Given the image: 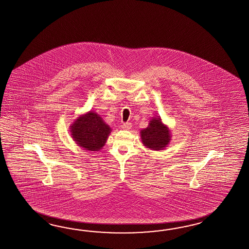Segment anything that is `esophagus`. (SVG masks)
Wrapping results in <instances>:
<instances>
[{
  "instance_id": "34e87169",
  "label": "esophagus",
  "mask_w": 249,
  "mask_h": 249,
  "mask_svg": "<svg viewBox=\"0 0 249 249\" xmlns=\"http://www.w3.org/2000/svg\"><path fill=\"white\" fill-rule=\"evenodd\" d=\"M121 127L123 128L124 130H129V129H131V127H132V124H131V123H124V124H122Z\"/></svg>"
}]
</instances>
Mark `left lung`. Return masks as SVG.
Masks as SVG:
<instances>
[{
  "label": "left lung",
  "instance_id": "left-lung-1",
  "mask_svg": "<svg viewBox=\"0 0 249 249\" xmlns=\"http://www.w3.org/2000/svg\"><path fill=\"white\" fill-rule=\"evenodd\" d=\"M142 143L149 149L159 151L163 149L170 142V130L162 124L160 118L152 119L148 127L141 131Z\"/></svg>",
  "mask_w": 249,
  "mask_h": 249
}]
</instances>
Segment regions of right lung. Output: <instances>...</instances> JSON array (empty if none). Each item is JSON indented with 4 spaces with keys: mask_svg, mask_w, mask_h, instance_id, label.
I'll use <instances>...</instances> for the list:
<instances>
[{
    "mask_svg": "<svg viewBox=\"0 0 249 249\" xmlns=\"http://www.w3.org/2000/svg\"><path fill=\"white\" fill-rule=\"evenodd\" d=\"M71 132L79 146L89 151H99L105 145L111 129L99 115L89 112L77 118Z\"/></svg>",
    "mask_w": 249,
    "mask_h": 249,
    "instance_id": "obj_1",
    "label": "right lung"
}]
</instances>
